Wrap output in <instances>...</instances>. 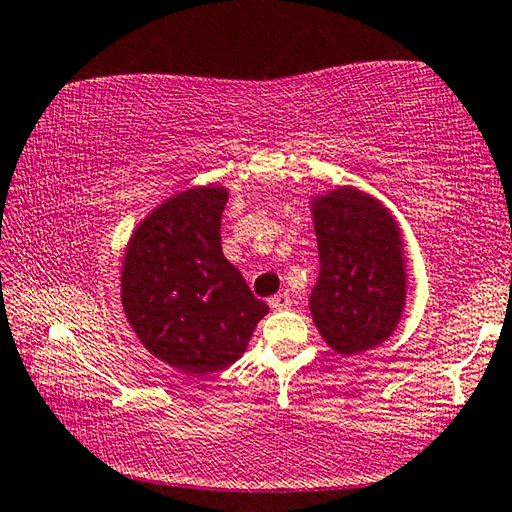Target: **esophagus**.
<instances>
[{"label":"esophagus","mask_w":512,"mask_h":512,"mask_svg":"<svg viewBox=\"0 0 512 512\" xmlns=\"http://www.w3.org/2000/svg\"><path fill=\"white\" fill-rule=\"evenodd\" d=\"M271 306L275 311H286L291 309V295L288 293H277L271 297Z\"/></svg>","instance_id":"34e87169"}]
</instances>
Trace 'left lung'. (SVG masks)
Listing matches in <instances>:
<instances>
[{"label":"left lung","mask_w":512,"mask_h":512,"mask_svg":"<svg viewBox=\"0 0 512 512\" xmlns=\"http://www.w3.org/2000/svg\"><path fill=\"white\" fill-rule=\"evenodd\" d=\"M309 208L320 253L309 297L315 329L340 356L383 345L403 318L410 282L401 224L356 185L311 194Z\"/></svg>","instance_id":"obj_1"}]
</instances>
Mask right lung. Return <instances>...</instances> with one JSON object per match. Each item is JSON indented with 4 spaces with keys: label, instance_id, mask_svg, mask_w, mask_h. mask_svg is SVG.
Segmentation results:
<instances>
[{
    "label": "right lung",
    "instance_id": "obj_1",
    "mask_svg": "<svg viewBox=\"0 0 512 512\" xmlns=\"http://www.w3.org/2000/svg\"><path fill=\"white\" fill-rule=\"evenodd\" d=\"M228 188L190 185L136 224L120 266V302L141 345L183 374L237 362L266 302L221 250Z\"/></svg>",
    "mask_w": 512,
    "mask_h": 512
}]
</instances>
